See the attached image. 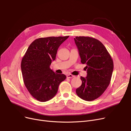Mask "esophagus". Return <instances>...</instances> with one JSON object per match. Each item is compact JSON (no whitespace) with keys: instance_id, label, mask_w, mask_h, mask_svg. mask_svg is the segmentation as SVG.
I'll use <instances>...</instances> for the list:
<instances>
[{"instance_id":"1","label":"esophagus","mask_w":131,"mask_h":131,"mask_svg":"<svg viewBox=\"0 0 131 131\" xmlns=\"http://www.w3.org/2000/svg\"><path fill=\"white\" fill-rule=\"evenodd\" d=\"M67 77L68 78H73L74 77V75L71 74H68L67 75Z\"/></svg>"}]
</instances>
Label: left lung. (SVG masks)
<instances>
[{"label": "left lung", "mask_w": 131, "mask_h": 131, "mask_svg": "<svg viewBox=\"0 0 131 131\" xmlns=\"http://www.w3.org/2000/svg\"><path fill=\"white\" fill-rule=\"evenodd\" d=\"M81 58L86 64V78L81 77L82 84L76 94L86 101H92L101 96L110 83L113 71V59L105 46L99 40L89 36L74 38Z\"/></svg>", "instance_id": "left-lung-1"}]
</instances>
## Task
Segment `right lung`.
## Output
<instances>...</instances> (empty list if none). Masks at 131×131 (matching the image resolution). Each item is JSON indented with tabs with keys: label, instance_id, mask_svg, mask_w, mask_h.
<instances>
[{
	"label": "right lung",
	"instance_id": "1",
	"mask_svg": "<svg viewBox=\"0 0 131 131\" xmlns=\"http://www.w3.org/2000/svg\"><path fill=\"white\" fill-rule=\"evenodd\" d=\"M69 37L37 38L22 58L21 70L25 86L38 101L45 102L54 97L60 83L66 79L64 74L55 73L50 66L56 60L59 47Z\"/></svg>",
	"mask_w": 131,
	"mask_h": 131
}]
</instances>
